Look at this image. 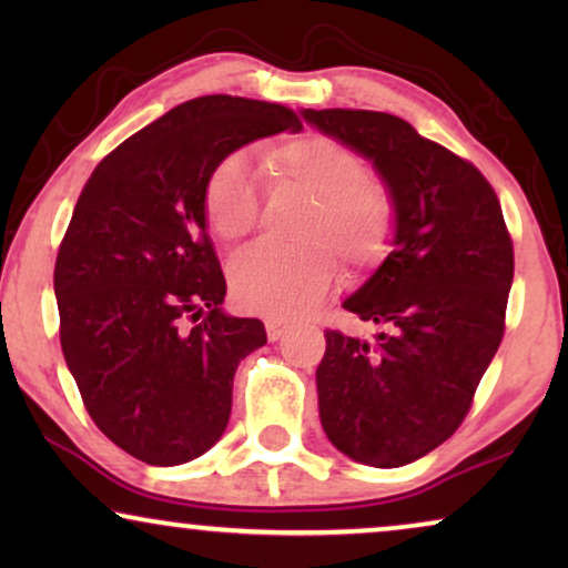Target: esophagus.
I'll list each match as a JSON object with an SVG mask.
<instances>
[{
  "label": "esophagus",
  "mask_w": 568,
  "mask_h": 568,
  "mask_svg": "<svg viewBox=\"0 0 568 568\" xmlns=\"http://www.w3.org/2000/svg\"><path fill=\"white\" fill-rule=\"evenodd\" d=\"M286 325L284 321H278V317H266V333H268V341H278L286 333Z\"/></svg>",
  "instance_id": "esophagus-1"
}]
</instances>
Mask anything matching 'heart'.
<instances>
[{"mask_svg":"<svg viewBox=\"0 0 568 568\" xmlns=\"http://www.w3.org/2000/svg\"><path fill=\"white\" fill-rule=\"evenodd\" d=\"M271 189L305 193L310 209L294 227V247L255 245L230 266V284L245 307L271 317H297L328 294L336 264L346 274L372 271L390 251L398 209L387 185L367 173L359 152L338 139L300 134L271 146L261 160ZM206 227L237 245L258 224V185L243 158H224L201 189Z\"/></svg>","mask_w":568,"mask_h":568,"instance_id":"b5f03b06","label":"heart"}]
</instances>
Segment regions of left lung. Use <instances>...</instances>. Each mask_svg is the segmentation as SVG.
Segmentation results:
<instances>
[{
    "label": "left lung",
    "instance_id": "left-lung-1",
    "mask_svg": "<svg viewBox=\"0 0 568 568\" xmlns=\"http://www.w3.org/2000/svg\"><path fill=\"white\" fill-rule=\"evenodd\" d=\"M302 119L372 162L398 209L393 251L344 300L383 325L362 341L325 331L321 424L372 468L414 463L455 434L504 336L515 251L491 183L408 121L302 108Z\"/></svg>",
    "mask_w": 568,
    "mask_h": 568
}]
</instances>
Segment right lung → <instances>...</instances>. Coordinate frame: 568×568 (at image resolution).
<instances>
[{
    "instance_id": "right-lung-1",
    "label": "right lung",
    "mask_w": 568,
    "mask_h": 568,
    "mask_svg": "<svg viewBox=\"0 0 568 568\" xmlns=\"http://www.w3.org/2000/svg\"><path fill=\"white\" fill-rule=\"evenodd\" d=\"M286 129L302 123L284 105L193 98L115 146L77 199L53 268L61 352L98 429L146 465L220 442L237 364L266 344L261 321L222 310L201 189L216 162Z\"/></svg>"
}]
</instances>
